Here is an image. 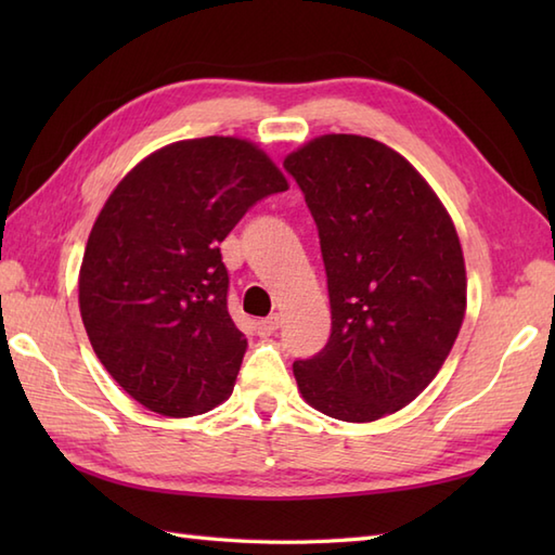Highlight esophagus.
Returning <instances> with one entry per match:
<instances>
[{"mask_svg": "<svg viewBox=\"0 0 555 555\" xmlns=\"http://www.w3.org/2000/svg\"><path fill=\"white\" fill-rule=\"evenodd\" d=\"M276 328H279V317H276V314H274V317H267V320H259V322H257V334H259V336L276 334Z\"/></svg>", "mask_w": 555, "mask_h": 555, "instance_id": "34e87169", "label": "esophagus"}]
</instances>
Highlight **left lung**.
I'll use <instances>...</instances> for the list:
<instances>
[{
	"instance_id": "left-lung-1",
	"label": "left lung",
	"mask_w": 555,
	"mask_h": 555,
	"mask_svg": "<svg viewBox=\"0 0 555 555\" xmlns=\"http://www.w3.org/2000/svg\"><path fill=\"white\" fill-rule=\"evenodd\" d=\"M320 231L332 336L293 362L302 398L328 417L374 422L441 370L467 305L465 259L446 207L379 140L332 133L291 152Z\"/></svg>"
}]
</instances>
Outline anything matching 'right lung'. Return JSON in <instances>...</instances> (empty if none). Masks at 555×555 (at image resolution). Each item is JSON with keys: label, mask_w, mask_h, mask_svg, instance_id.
Instances as JSON below:
<instances>
[{"label": "right lung", "mask_w": 555, "mask_h": 555, "mask_svg": "<svg viewBox=\"0 0 555 555\" xmlns=\"http://www.w3.org/2000/svg\"><path fill=\"white\" fill-rule=\"evenodd\" d=\"M286 176L241 138L171 143L104 203L82 255L80 317L92 350L140 405L193 417L233 391L247 340L229 308L219 243Z\"/></svg>", "instance_id": "add662e5"}]
</instances>
